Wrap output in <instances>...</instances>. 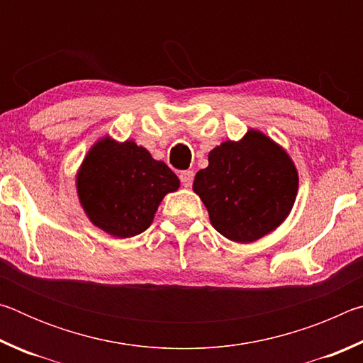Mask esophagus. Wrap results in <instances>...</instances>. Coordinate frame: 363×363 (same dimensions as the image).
I'll use <instances>...</instances> for the list:
<instances>
[{"mask_svg": "<svg viewBox=\"0 0 363 363\" xmlns=\"http://www.w3.org/2000/svg\"><path fill=\"white\" fill-rule=\"evenodd\" d=\"M181 182L184 187H190L192 186V181H194V171H184V173H181Z\"/></svg>", "mask_w": 363, "mask_h": 363, "instance_id": "esophagus-1", "label": "esophagus"}]
</instances>
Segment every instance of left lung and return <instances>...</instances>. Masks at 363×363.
I'll list each match as a JSON object with an SVG mask.
<instances>
[{"label":"left lung","instance_id":"left-lung-1","mask_svg":"<svg viewBox=\"0 0 363 363\" xmlns=\"http://www.w3.org/2000/svg\"><path fill=\"white\" fill-rule=\"evenodd\" d=\"M296 164L280 144L250 128L240 140H224L208 153L194 192L211 225L235 243H253L274 232L298 195Z\"/></svg>","mask_w":363,"mask_h":363}]
</instances>
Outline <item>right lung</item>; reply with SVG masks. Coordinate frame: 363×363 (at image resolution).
Masks as SVG:
<instances>
[{
    "instance_id": "right-lung-1",
    "label": "right lung",
    "mask_w": 363,
    "mask_h": 363,
    "mask_svg": "<svg viewBox=\"0 0 363 363\" xmlns=\"http://www.w3.org/2000/svg\"><path fill=\"white\" fill-rule=\"evenodd\" d=\"M75 186L91 223L112 237L131 238L149 229L164 195L181 181L145 147L106 134L84 155Z\"/></svg>"
}]
</instances>
